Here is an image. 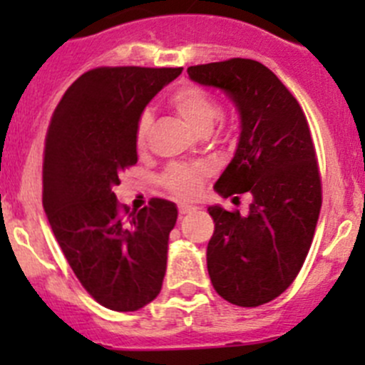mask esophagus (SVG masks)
<instances>
[{
  "instance_id": "1",
  "label": "esophagus",
  "mask_w": 365,
  "mask_h": 365,
  "mask_svg": "<svg viewBox=\"0 0 365 365\" xmlns=\"http://www.w3.org/2000/svg\"><path fill=\"white\" fill-rule=\"evenodd\" d=\"M196 210H200L196 205H190V203H180L178 205L180 215H185V213H192V212H196Z\"/></svg>"
}]
</instances>
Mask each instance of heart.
I'll list each match as a JSON object with an SVG mask.
<instances>
[{
	"instance_id": "obj_1",
	"label": "heart",
	"mask_w": 365,
	"mask_h": 365,
	"mask_svg": "<svg viewBox=\"0 0 365 365\" xmlns=\"http://www.w3.org/2000/svg\"><path fill=\"white\" fill-rule=\"evenodd\" d=\"M169 106L176 113V116L190 130L196 132L197 135L205 134V132H212L213 125H215V121L220 116L219 102L208 91H205L203 88L192 86V84H187V86H182L180 90H176L173 93L171 101H169ZM152 121L153 120L150 113H143V116L139 118L138 132H135V146H138L139 152H143L146 148V145H148ZM208 173L210 169L201 164H176L171 165L164 173L162 183L176 197L192 200V197H196L200 194L203 180L205 176H208Z\"/></svg>"
}]
</instances>
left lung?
<instances>
[{"label": "left lung", "mask_w": 365, "mask_h": 365, "mask_svg": "<svg viewBox=\"0 0 365 365\" xmlns=\"http://www.w3.org/2000/svg\"><path fill=\"white\" fill-rule=\"evenodd\" d=\"M189 79L226 93L240 138L213 189L249 192V212L208 206L215 231L206 249L210 279L224 300L257 307L288 289L304 264L322 208V182L304 111L259 61L233 58L187 68ZM237 200V197H235Z\"/></svg>", "instance_id": "left-lung-1"}]
</instances>
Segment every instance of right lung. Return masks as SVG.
Here are the masks:
<instances>
[{
  "label": "right lung",
  "mask_w": 365,
  "mask_h": 365,
  "mask_svg": "<svg viewBox=\"0 0 365 365\" xmlns=\"http://www.w3.org/2000/svg\"><path fill=\"white\" fill-rule=\"evenodd\" d=\"M183 68L102 67L65 91L51 120L42 203L61 251L104 307L138 311L160 293L178 208L152 200L120 212L114 187L138 162L139 118Z\"/></svg>",
  "instance_id": "obj_1"
}]
</instances>
